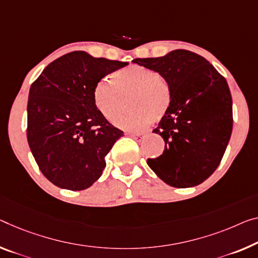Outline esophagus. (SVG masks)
<instances>
[{"instance_id": "obj_1", "label": "esophagus", "mask_w": 258, "mask_h": 258, "mask_svg": "<svg viewBox=\"0 0 258 258\" xmlns=\"http://www.w3.org/2000/svg\"><path fill=\"white\" fill-rule=\"evenodd\" d=\"M129 135L134 138V140H136L137 142H141L145 136L144 133H129Z\"/></svg>"}]
</instances>
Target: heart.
I'll return each instance as SVG.
<instances>
[{"mask_svg": "<svg viewBox=\"0 0 258 258\" xmlns=\"http://www.w3.org/2000/svg\"><path fill=\"white\" fill-rule=\"evenodd\" d=\"M131 96L133 109L119 117L125 108V98ZM93 101L107 120L115 121L120 128L140 130L152 120H160L172 101L170 86L159 73L141 64H130L102 77L93 88Z\"/></svg>", "mask_w": 258, "mask_h": 258, "instance_id": "1", "label": "heart"}]
</instances>
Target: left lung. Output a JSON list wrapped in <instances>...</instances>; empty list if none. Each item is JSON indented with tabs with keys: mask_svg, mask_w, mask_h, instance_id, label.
<instances>
[{
	"mask_svg": "<svg viewBox=\"0 0 258 258\" xmlns=\"http://www.w3.org/2000/svg\"><path fill=\"white\" fill-rule=\"evenodd\" d=\"M133 62L159 73L172 92L167 112L153 130L164 138L165 150L148 165L172 187H195L217 169L231 138L227 82L203 56L185 49Z\"/></svg>",
	"mask_w": 258,
	"mask_h": 258,
	"instance_id": "8db88e82",
	"label": "left lung"
}]
</instances>
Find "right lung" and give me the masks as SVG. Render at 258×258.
Returning <instances> with one entry per match:
<instances>
[{"instance_id":"right-lung-1","label":"right lung","mask_w":258,"mask_h":258,"mask_svg":"<svg viewBox=\"0 0 258 258\" xmlns=\"http://www.w3.org/2000/svg\"><path fill=\"white\" fill-rule=\"evenodd\" d=\"M126 64L71 51L49 63L31 85L27 142L41 173L53 184L76 191L101 176L105 157L123 132L99 112L93 88Z\"/></svg>"}]
</instances>
